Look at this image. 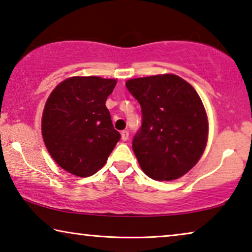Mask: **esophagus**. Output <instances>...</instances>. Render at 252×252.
I'll return each mask as SVG.
<instances>
[{
    "label": "esophagus",
    "mask_w": 252,
    "mask_h": 252,
    "mask_svg": "<svg viewBox=\"0 0 252 252\" xmlns=\"http://www.w3.org/2000/svg\"><path fill=\"white\" fill-rule=\"evenodd\" d=\"M128 136H129L128 130H123V132H122V140L127 141V140H128Z\"/></svg>",
    "instance_id": "34e87169"
}]
</instances>
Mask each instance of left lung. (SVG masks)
Wrapping results in <instances>:
<instances>
[{
    "instance_id": "1",
    "label": "left lung",
    "mask_w": 252,
    "mask_h": 252,
    "mask_svg": "<svg viewBox=\"0 0 252 252\" xmlns=\"http://www.w3.org/2000/svg\"><path fill=\"white\" fill-rule=\"evenodd\" d=\"M140 103L142 124L132 147L148 177L171 181L199 160L208 141V117L191 85L174 74L126 82Z\"/></svg>"
}]
</instances>
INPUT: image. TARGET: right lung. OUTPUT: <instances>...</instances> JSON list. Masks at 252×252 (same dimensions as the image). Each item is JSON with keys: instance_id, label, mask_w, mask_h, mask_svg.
<instances>
[{"instance_id": "obj_1", "label": "right lung", "mask_w": 252, "mask_h": 252, "mask_svg": "<svg viewBox=\"0 0 252 252\" xmlns=\"http://www.w3.org/2000/svg\"><path fill=\"white\" fill-rule=\"evenodd\" d=\"M116 84L115 79L73 77L61 82L47 99L43 141L63 170L91 177L105 164L120 140L105 106Z\"/></svg>"}]
</instances>
